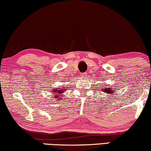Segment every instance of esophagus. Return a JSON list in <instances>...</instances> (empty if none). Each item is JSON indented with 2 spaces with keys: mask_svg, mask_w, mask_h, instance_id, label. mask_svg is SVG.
<instances>
[{
  "mask_svg": "<svg viewBox=\"0 0 151 151\" xmlns=\"http://www.w3.org/2000/svg\"><path fill=\"white\" fill-rule=\"evenodd\" d=\"M86 76V73H82L81 75V76H83H83Z\"/></svg>",
  "mask_w": 151,
  "mask_h": 151,
  "instance_id": "1",
  "label": "esophagus"
}]
</instances>
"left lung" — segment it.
I'll return each instance as SVG.
<instances>
[{"label": "left lung", "mask_w": 151, "mask_h": 151, "mask_svg": "<svg viewBox=\"0 0 151 151\" xmlns=\"http://www.w3.org/2000/svg\"><path fill=\"white\" fill-rule=\"evenodd\" d=\"M101 92H104L107 93V94H109L110 96H113V94L114 91L116 90V89H114V87H111V86H107V87H103V90H101Z\"/></svg>", "instance_id": "1"}]
</instances>
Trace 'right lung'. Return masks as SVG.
<instances>
[{
	"label": "right lung",
	"mask_w": 151,
	"mask_h": 151,
	"mask_svg": "<svg viewBox=\"0 0 151 151\" xmlns=\"http://www.w3.org/2000/svg\"><path fill=\"white\" fill-rule=\"evenodd\" d=\"M62 88H59V89H57V90H55V92H57L56 94H57V96H61V94H61V93H62L63 91H64L65 90H62V89H61ZM57 96H55V97H57ZM58 98H60V97H58Z\"/></svg>",
	"instance_id": "1"
}]
</instances>
